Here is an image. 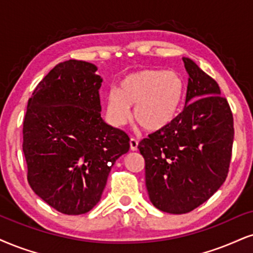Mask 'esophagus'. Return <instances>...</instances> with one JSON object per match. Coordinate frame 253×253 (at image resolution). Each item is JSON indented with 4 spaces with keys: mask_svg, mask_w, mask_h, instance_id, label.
<instances>
[{
    "mask_svg": "<svg viewBox=\"0 0 253 253\" xmlns=\"http://www.w3.org/2000/svg\"><path fill=\"white\" fill-rule=\"evenodd\" d=\"M137 148H138V141L136 138H131L130 139V149L132 151H136Z\"/></svg>",
    "mask_w": 253,
    "mask_h": 253,
    "instance_id": "34e87169",
    "label": "esophagus"
}]
</instances>
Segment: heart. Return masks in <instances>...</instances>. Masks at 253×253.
<instances>
[{"instance_id":"heart-1","label":"heart","mask_w":253,"mask_h":253,"mask_svg":"<svg viewBox=\"0 0 253 253\" xmlns=\"http://www.w3.org/2000/svg\"><path fill=\"white\" fill-rule=\"evenodd\" d=\"M186 86L176 71L142 69L126 75L117 89L107 93V115L111 124L123 126L132 117L148 131L168 127L183 107Z\"/></svg>"}]
</instances>
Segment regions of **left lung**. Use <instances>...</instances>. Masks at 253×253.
Here are the masks:
<instances>
[{
	"instance_id": "1",
	"label": "left lung",
	"mask_w": 253,
	"mask_h": 253,
	"mask_svg": "<svg viewBox=\"0 0 253 253\" xmlns=\"http://www.w3.org/2000/svg\"><path fill=\"white\" fill-rule=\"evenodd\" d=\"M185 107L169 126L138 144L145 185L158 210L180 214L207 202L225 182L233 144V116L212 77L190 58Z\"/></svg>"
}]
</instances>
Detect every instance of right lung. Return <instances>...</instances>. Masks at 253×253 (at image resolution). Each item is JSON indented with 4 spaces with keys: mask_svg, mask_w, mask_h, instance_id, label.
<instances>
[{
    "mask_svg": "<svg viewBox=\"0 0 253 253\" xmlns=\"http://www.w3.org/2000/svg\"><path fill=\"white\" fill-rule=\"evenodd\" d=\"M97 67L58 63L34 90L23 121L28 183L58 212L82 214L101 199L111 167L130 138L101 117Z\"/></svg>",
    "mask_w": 253,
    "mask_h": 253,
    "instance_id": "right-lung-1",
    "label": "right lung"
}]
</instances>
